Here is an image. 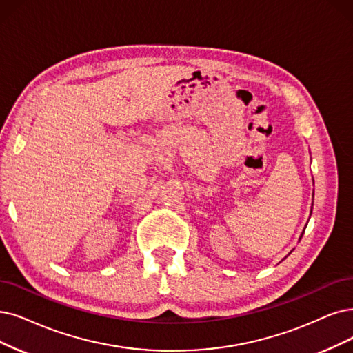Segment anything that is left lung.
I'll return each instance as SVG.
<instances>
[{
  "mask_svg": "<svg viewBox=\"0 0 353 353\" xmlns=\"http://www.w3.org/2000/svg\"><path fill=\"white\" fill-rule=\"evenodd\" d=\"M303 234H304V232H303V233H301V237H303ZM301 237H300V239H301Z\"/></svg>",
  "mask_w": 353,
  "mask_h": 353,
  "instance_id": "obj_1",
  "label": "left lung"
}]
</instances>
